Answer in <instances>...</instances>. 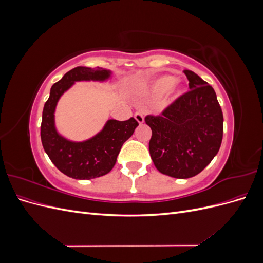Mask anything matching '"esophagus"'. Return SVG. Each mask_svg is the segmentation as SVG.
Here are the masks:
<instances>
[{"mask_svg":"<svg viewBox=\"0 0 263 263\" xmlns=\"http://www.w3.org/2000/svg\"><path fill=\"white\" fill-rule=\"evenodd\" d=\"M135 118H136V121L139 124H142V123H144V113L140 112V110H138V112L135 113Z\"/></svg>","mask_w":263,"mask_h":263,"instance_id":"obj_1","label":"esophagus"}]
</instances>
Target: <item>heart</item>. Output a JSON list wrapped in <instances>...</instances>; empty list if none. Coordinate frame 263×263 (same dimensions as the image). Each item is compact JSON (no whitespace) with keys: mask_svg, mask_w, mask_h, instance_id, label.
Listing matches in <instances>:
<instances>
[{"mask_svg":"<svg viewBox=\"0 0 263 263\" xmlns=\"http://www.w3.org/2000/svg\"><path fill=\"white\" fill-rule=\"evenodd\" d=\"M177 81L178 79L173 76H162L158 78L150 86V95L154 99H159L169 92L171 100L177 99L182 94V89L177 85Z\"/></svg>","mask_w":263,"mask_h":263,"instance_id":"heart-1","label":"heart"}]
</instances>
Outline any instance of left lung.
Here are the masks:
<instances>
[{"mask_svg": "<svg viewBox=\"0 0 263 263\" xmlns=\"http://www.w3.org/2000/svg\"><path fill=\"white\" fill-rule=\"evenodd\" d=\"M190 91L160 115H147L153 130L149 153L156 168L178 179L192 178L217 155L222 140L224 117L216 93L193 71L184 70Z\"/></svg>", "mask_w": 263, "mask_h": 263, "instance_id": "8db88e82", "label": "left lung"}]
</instances>
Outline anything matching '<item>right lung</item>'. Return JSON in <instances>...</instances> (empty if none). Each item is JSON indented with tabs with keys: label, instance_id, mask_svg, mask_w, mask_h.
Wrapping results in <instances>:
<instances>
[{
	"label": "right lung",
	"instance_id": "add662e5",
	"mask_svg": "<svg viewBox=\"0 0 263 263\" xmlns=\"http://www.w3.org/2000/svg\"><path fill=\"white\" fill-rule=\"evenodd\" d=\"M109 76V70L100 67L73 68L51 86L45 103L41 126L43 147L57 169L72 179L90 180L108 173L116 163L123 144L138 126L134 117L123 122L109 119L102 132L82 142L67 140L55 130L53 113L61 95L76 81H104Z\"/></svg>",
	"mask_w": 263,
	"mask_h": 263
}]
</instances>
